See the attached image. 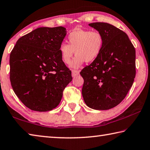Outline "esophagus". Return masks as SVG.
Instances as JSON below:
<instances>
[{
  "mask_svg": "<svg viewBox=\"0 0 150 150\" xmlns=\"http://www.w3.org/2000/svg\"><path fill=\"white\" fill-rule=\"evenodd\" d=\"M79 73H80V72H79V71H78V70H72V77L76 76H78V74H79Z\"/></svg>",
  "mask_w": 150,
  "mask_h": 150,
  "instance_id": "34e87169",
  "label": "esophagus"
}]
</instances>
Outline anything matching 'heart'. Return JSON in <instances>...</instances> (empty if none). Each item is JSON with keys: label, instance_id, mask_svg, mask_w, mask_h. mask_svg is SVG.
Here are the masks:
<instances>
[{"label": "heart", "instance_id": "1", "mask_svg": "<svg viewBox=\"0 0 150 150\" xmlns=\"http://www.w3.org/2000/svg\"><path fill=\"white\" fill-rule=\"evenodd\" d=\"M103 46V36L99 31L75 29L68 34V44H60L59 51L62 61L67 64L75 51L76 55L71 61L70 67L78 69L86 61H94L100 54Z\"/></svg>", "mask_w": 150, "mask_h": 150}]
</instances>
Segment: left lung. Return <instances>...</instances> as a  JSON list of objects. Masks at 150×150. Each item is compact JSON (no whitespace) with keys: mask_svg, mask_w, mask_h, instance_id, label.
I'll return each mask as SVG.
<instances>
[{"mask_svg":"<svg viewBox=\"0 0 150 150\" xmlns=\"http://www.w3.org/2000/svg\"><path fill=\"white\" fill-rule=\"evenodd\" d=\"M100 33L103 46L99 57L83 68L82 93L87 106L107 110L118 105L132 87L136 76V51L127 33L104 22L89 24Z\"/></svg>","mask_w":150,"mask_h":150,"instance_id":"8db88e82","label":"left lung"}]
</instances>
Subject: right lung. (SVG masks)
Here are the masks:
<instances>
[{
	"label": "right lung",
	"instance_id": "add662e5",
	"mask_svg": "<svg viewBox=\"0 0 150 150\" xmlns=\"http://www.w3.org/2000/svg\"><path fill=\"white\" fill-rule=\"evenodd\" d=\"M66 28H37L20 38L10 55V79L20 100L33 111H49L61 101L72 80L59 48Z\"/></svg>",
	"mask_w": 150,
	"mask_h": 150
}]
</instances>
